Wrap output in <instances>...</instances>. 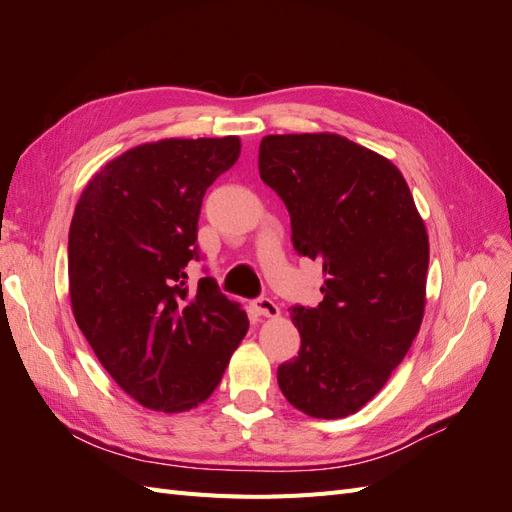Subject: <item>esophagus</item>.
Returning a JSON list of instances; mask_svg holds the SVG:
<instances>
[{
  "label": "esophagus",
  "mask_w": 512,
  "mask_h": 512,
  "mask_svg": "<svg viewBox=\"0 0 512 512\" xmlns=\"http://www.w3.org/2000/svg\"><path fill=\"white\" fill-rule=\"evenodd\" d=\"M254 307H256V312L260 316H267V318H277V316H280V307H277V303L273 299H269V297H258L254 301Z\"/></svg>",
  "instance_id": "1"
}]
</instances>
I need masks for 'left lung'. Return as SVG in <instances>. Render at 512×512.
<instances>
[{
  "label": "left lung",
  "instance_id": "1",
  "mask_svg": "<svg viewBox=\"0 0 512 512\" xmlns=\"http://www.w3.org/2000/svg\"><path fill=\"white\" fill-rule=\"evenodd\" d=\"M258 170L290 213L294 250L324 271L318 307H290L301 348L277 384L301 412L344 418L382 389L421 329L425 224L397 166L344 136H265Z\"/></svg>",
  "mask_w": 512,
  "mask_h": 512
}]
</instances>
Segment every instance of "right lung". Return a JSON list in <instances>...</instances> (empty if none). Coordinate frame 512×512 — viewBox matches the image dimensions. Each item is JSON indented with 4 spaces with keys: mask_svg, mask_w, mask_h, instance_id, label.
Here are the masks:
<instances>
[{
    "mask_svg": "<svg viewBox=\"0 0 512 512\" xmlns=\"http://www.w3.org/2000/svg\"><path fill=\"white\" fill-rule=\"evenodd\" d=\"M241 143L166 138L134 147L87 183L68 237L76 324L102 367L138 404L183 412L220 384L250 327L213 277L185 284L200 260L198 215Z\"/></svg>",
    "mask_w": 512,
    "mask_h": 512,
    "instance_id": "obj_1",
    "label": "right lung"
}]
</instances>
